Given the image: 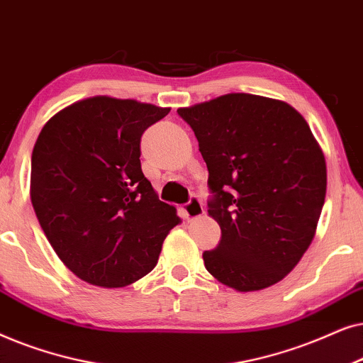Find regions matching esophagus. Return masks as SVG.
Returning a JSON list of instances; mask_svg holds the SVG:
<instances>
[{
  "instance_id": "1",
  "label": "esophagus",
  "mask_w": 363,
  "mask_h": 363,
  "mask_svg": "<svg viewBox=\"0 0 363 363\" xmlns=\"http://www.w3.org/2000/svg\"><path fill=\"white\" fill-rule=\"evenodd\" d=\"M184 214L189 220L197 219L204 214V207H202V202L197 199V197H191V201L184 206Z\"/></svg>"
}]
</instances>
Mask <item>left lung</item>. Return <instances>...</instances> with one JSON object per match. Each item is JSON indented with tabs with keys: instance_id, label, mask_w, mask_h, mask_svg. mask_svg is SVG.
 <instances>
[{
	"instance_id": "obj_1",
	"label": "left lung",
	"mask_w": 363,
	"mask_h": 363,
	"mask_svg": "<svg viewBox=\"0 0 363 363\" xmlns=\"http://www.w3.org/2000/svg\"><path fill=\"white\" fill-rule=\"evenodd\" d=\"M179 116L209 171V216L220 242L206 269L238 292L282 280L315 235L327 191L325 157L303 116L284 101L230 93Z\"/></svg>"
}]
</instances>
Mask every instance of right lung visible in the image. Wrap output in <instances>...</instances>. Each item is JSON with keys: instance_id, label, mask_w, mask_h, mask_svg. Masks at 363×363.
<instances>
[{"instance_id": "right-lung-1", "label": "right lung", "mask_w": 363, "mask_h": 363, "mask_svg": "<svg viewBox=\"0 0 363 363\" xmlns=\"http://www.w3.org/2000/svg\"><path fill=\"white\" fill-rule=\"evenodd\" d=\"M136 99L93 96L56 113L31 156V204L61 262L91 286H131L156 267L181 219L141 169V136L169 114Z\"/></svg>"}]
</instances>
